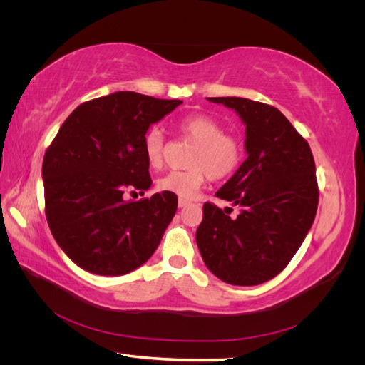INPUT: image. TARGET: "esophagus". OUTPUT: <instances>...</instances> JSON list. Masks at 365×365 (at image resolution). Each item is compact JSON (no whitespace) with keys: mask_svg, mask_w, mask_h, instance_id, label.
I'll use <instances>...</instances> for the list:
<instances>
[{"mask_svg":"<svg viewBox=\"0 0 365 365\" xmlns=\"http://www.w3.org/2000/svg\"><path fill=\"white\" fill-rule=\"evenodd\" d=\"M187 205H190V201L182 200V197H181V200L178 201V207H180V208H184V207H187Z\"/></svg>","mask_w":365,"mask_h":365,"instance_id":"34e87169","label":"esophagus"}]
</instances>
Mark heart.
Wrapping results in <instances>:
<instances>
[{
  "label": "heart",
  "instance_id": "heart-1",
  "mask_svg": "<svg viewBox=\"0 0 365 365\" xmlns=\"http://www.w3.org/2000/svg\"><path fill=\"white\" fill-rule=\"evenodd\" d=\"M180 130L196 143L187 170H172L158 180L163 192H169L187 200L193 197L207 178L222 180L233 173L244 157V148L237 137L225 134L217 120L195 114L180 121ZM143 153L152 169H160L164 163V135L158 128H150L143 137Z\"/></svg>",
  "mask_w": 365,
  "mask_h": 365
}]
</instances>
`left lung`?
I'll use <instances>...</instances> for the list:
<instances>
[{
    "label": "left lung",
    "instance_id": "left-lung-1",
    "mask_svg": "<svg viewBox=\"0 0 365 365\" xmlns=\"http://www.w3.org/2000/svg\"><path fill=\"white\" fill-rule=\"evenodd\" d=\"M207 101L240 117L247 160L216 192L240 213L231 217L228 207L205 202L196 244L217 279L236 286L260 284L286 268L314 224L315 161L307 141L277 108L242 97Z\"/></svg>",
    "mask_w": 365,
    "mask_h": 365
}]
</instances>
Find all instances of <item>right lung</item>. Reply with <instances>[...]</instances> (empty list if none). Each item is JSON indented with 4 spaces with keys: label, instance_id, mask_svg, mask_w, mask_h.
<instances>
[{
    "label": "right lung",
    "instance_id": "right-lung-1",
    "mask_svg": "<svg viewBox=\"0 0 365 365\" xmlns=\"http://www.w3.org/2000/svg\"><path fill=\"white\" fill-rule=\"evenodd\" d=\"M181 101L118 91L77 106L43 155L46 216L53 237L82 269L123 275L158 248L178 207L163 192L140 201L152 185L143 137Z\"/></svg>",
    "mask_w": 365,
    "mask_h": 365
}]
</instances>
